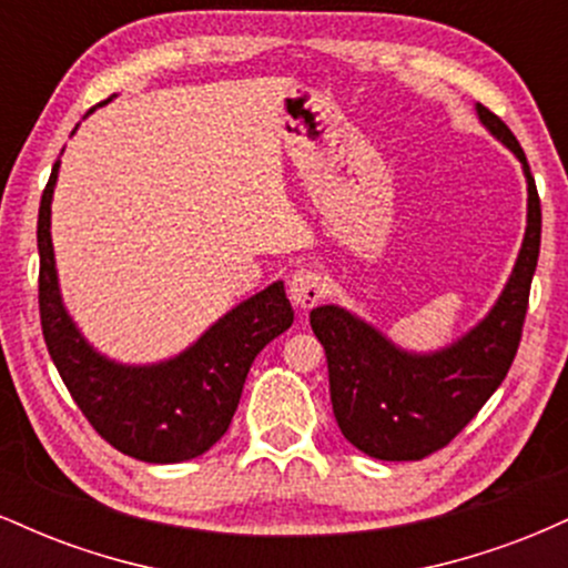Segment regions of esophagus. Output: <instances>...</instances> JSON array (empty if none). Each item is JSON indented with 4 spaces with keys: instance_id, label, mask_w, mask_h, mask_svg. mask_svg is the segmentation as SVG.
<instances>
[{
    "instance_id": "1",
    "label": "esophagus",
    "mask_w": 568,
    "mask_h": 568,
    "mask_svg": "<svg viewBox=\"0 0 568 568\" xmlns=\"http://www.w3.org/2000/svg\"><path fill=\"white\" fill-rule=\"evenodd\" d=\"M325 285L323 277L312 270H296L288 280V296L298 310H310L323 298Z\"/></svg>"
}]
</instances>
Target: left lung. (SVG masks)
<instances>
[{"label":"left lung","mask_w":568,"mask_h":568,"mask_svg":"<svg viewBox=\"0 0 568 568\" xmlns=\"http://www.w3.org/2000/svg\"><path fill=\"white\" fill-rule=\"evenodd\" d=\"M475 114L515 154L526 179L524 243L491 310L452 344L429 352L400 347L347 306L323 304L310 312L312 331L328 357L338 429L374 459H422L454 440L497 393L518 352L537 272L542 211L529 162L510 128L480 103H475Z\"/></svg>","instance_id":"8db88e82"}]
</instances>
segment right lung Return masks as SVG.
Segmentation results:
<instances>
[{"label":"right lung","mask_w":568,"mask_h":568,"mask_svg":"<svg viewBox=\"0 0 568 568\" xmlns=\"http://www.w3.org/2000/svg\"><path fill=\"white\" fill-rule=\"evenodd\" d=\"M58 171L61 158L42 192L37 221L39 312L58 374L90 425L116 452L149 465L194 459L230 429L258 352L291 328L293 310L283 280L234 304L179 355L158 363L114 361L88 342L63 304L50 232Z\"/></svg>","instance_id":"right-lung-1"}]
</instances>
